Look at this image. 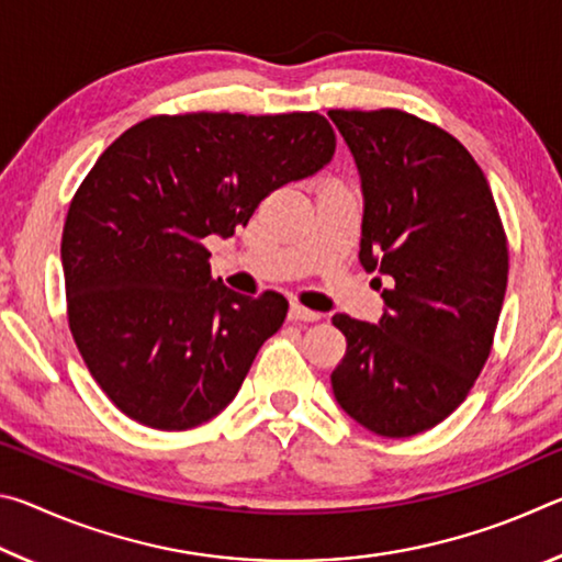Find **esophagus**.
<instances>
[{"label": "esophagus", "instance_id": "esophagus-1", "mask_svg": "<svg viewBox=\"0 0 562 562\" xmlns=\"http://www.w3.org/2000/svg\"><path fill=\"white\" fill-rule=\"evenodd\" d=\"M319 317H322L319 312L302 307L300 302H292V304H290V319H292V322H317Z\"/></svg>", "mask_w": 562, "mask_h": 562}]
</instances>
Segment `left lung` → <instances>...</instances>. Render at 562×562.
<instances>
[{"instance_id": "8db88e82", "label": "left lung", "mask_w": 562, "mask_h": 562, "mask_svg": "<svg viewBox=\"0 0 562 562\" xmlns=\"http://www.w3.org/2000/svg\"><path fill=\"white\" fill-rule=\"evenodd\" d=\"M359 170V262L389 278L376 325L335 315L345 414L386 439L434 429L491 355L508 245L488 180L451 133L412 113L329 111ZM382 288V278H374Z\"/></svg>"}]
</instances>
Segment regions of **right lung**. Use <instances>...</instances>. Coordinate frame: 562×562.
Here are the masks:
<instances>
[{
  "mask_svg": "<svg viewBox=\"0 0 562 562\" xmlns=\"http://www.w3.org/2000/svg\"><path fill=\"white\" fill-rule=\"evenodd\" d=\"M331 156L319 113L154 116L103 150L69 205L61 268L76 347L128 418L186 431L233 402L288 300L213 280L203 240Z\"/></svg>",
  "mask_w": 562,
  "mask_h": 562,
  "instance_id": "obj_1",
  "label": "right lung"
}]
</instances>
